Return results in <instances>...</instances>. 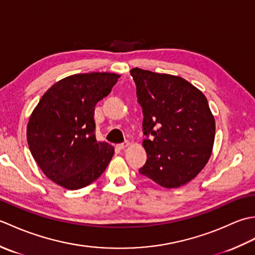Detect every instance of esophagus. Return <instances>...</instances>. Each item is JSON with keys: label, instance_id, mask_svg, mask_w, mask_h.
<instances>
[{"label": "esophagus", "instance_id": "esophagus-1", "mask_svg": "<svg viewBox=\"0 0 255 255\" xmlns=\"http://www.w3.org/2000/svg\"><path fill=\"white\" fill-rule=\"evenodd\" d=\"M127 145H129V141H127V140H126V141H125V142H123V143H119V144H117V148L118 149H125V148H126L127 147Z\"/></svg>", "mask_w": 255, "mask_h": 255}]
</instances>
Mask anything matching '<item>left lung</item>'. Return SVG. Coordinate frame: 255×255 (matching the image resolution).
Masks as SVG:
<instances>
[{
  "label": "left lung",
  "instance_id": "1",
  "mask_svg": "<svg viewBox=\"0 0 255 255\" xmlns=\"http://www.w3.org/2000/svg\"><path fill=\"white\" fill-rule=\"evenodd\" d=\"M142 107L147 161L139 173L162 187H180L207 163L215 140V119L206 96L186 80L131 69Z\"/></svg>",
  "mask_w": 255,
  "mask_h": 255
}]
</instances>
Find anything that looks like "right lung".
<instances>
[{
    "mask_svg": "<svg viewBox=\"0 0 255 255\" xmlns=\"http://www.w3.org/2000/svg\"><path fill=\"white\" fill-rule=\"evenodd\" d=\"M118 74H74L53 84L27 125V142L38 166L58 185L79 189L105 171L114 148L95 137L97 102L111 93Z\"/></svg>",
    "mask_w": 255,
    "mask_h": 255,
    "instance_id": "right-lung-1",
    "label": "right lung"
}]
</instances>
